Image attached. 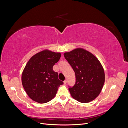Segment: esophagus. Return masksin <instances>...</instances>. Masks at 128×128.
<instances>
[{"mask_svg":"<svg viewBox=\"0 0 128 128\" xmlns=\"http://www.w3.org/2000/svg\"><path fill=\"white\" fill-rule=\"evenodd\" d=\"M64 84H66V83H67V80H64Z\"/></svg>","mask_w":128,"mask_h":128,"instance_id":"obj_1","label":"esophagus"}]
</instances>
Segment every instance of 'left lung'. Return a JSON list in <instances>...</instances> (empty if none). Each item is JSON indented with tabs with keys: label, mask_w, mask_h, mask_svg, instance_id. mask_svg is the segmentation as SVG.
Segmentation results:
<instances>
[{
	"label": "left lung",
	"mask_w": 128,
	"mask_h": 128,
	"mask_svg": "<svg viewBox=\"0 0 128 128\" xmlns=\"http://www.w3.org/2000/svg\"><path fill=\"white\" fill-rule=\"evenodd\" d=\"M64 56L75 74V84L72 87L69 86L72 97L82 103L95 99L104 83V70L99 60L81 48L66 52Z\"/></svg>",
	"instance_id": "obj_1"
}]
</instances>
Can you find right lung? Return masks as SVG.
I'll list each match as a JSON object with an SVG mask.
<instances>
[{
  "instance_id": "obj_1",
  "label": "right lung",
  "mask_w": 128,
  "mask_h": 128,
  "mask_svg": "<svg viewBox=\"0 0 128 128\" xmlns=\"http://www.w3.org/2000/svg\"><path fill=\"white\" fill-rule=\"evenodd\" d=\"M61 57V53L45 50L30 58L23 71L22 83L26 94L40 104L50 102L56 96L62 81L53 66Z\"/></svg>"
}]
</instances>
